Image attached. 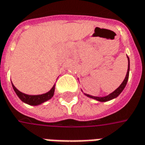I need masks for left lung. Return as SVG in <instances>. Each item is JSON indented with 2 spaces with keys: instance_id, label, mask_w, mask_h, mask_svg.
<instances>
[{
  "instance_id": "left-lung-1",
  "label": "left lung",
  "mask_w": 145,
  "mask_h": 145,
  "mask_svg": "<svg viewBox=\"0 0 145 145\" xmlns=\"http://www.w3.org/2000/svg\"><path fill=\"white\" fill-rule=\"evenodd\" d=\"M128 61H129V66H128V71H127L126 76H125L124 81L122 82V84H120V86L116 88L113 93H112L111 94L108 95V96H106V97H93V96H91V95H88V94H85V95H86L87 97H88L93 98V99H95V100H97V101H101V102L108 101H110V100H112V99H113V98H116V97H118V96L120 94V93L124 90V88H125L126 84H127V81H128V79H129V57H128Z\"/></svg>"
}]
</instances>
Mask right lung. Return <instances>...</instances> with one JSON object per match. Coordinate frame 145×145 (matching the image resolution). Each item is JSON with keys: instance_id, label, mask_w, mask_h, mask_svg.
Listing matches in <instances>:
<instances>
[{"instance_id": "obj_1", "label": "right lung", "mask_w": 145, "mask_h": 145, "mask_svg": "<svg viewBox=\"0 0 145 145\" xmlns=\"http://www.w3.org/2000/svg\"><path fill=\"white\" fill-rule=\"evenodd\" d=\"M12 88L14 89L15 93H16V95L18 96V97L20 98L22 101L25 102L26 104H29L30 105H38L42 104L43 102L51 99L53 97L54 91H55V85H54L49 92L44 93V94L31 96V95H27V94L20 92L18 89H16V88L13 84H12Z\"/></svg>"}]
</instances>
